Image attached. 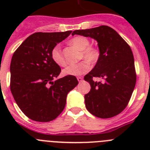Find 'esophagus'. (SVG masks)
Masks as SVG:
<instances>
[{"instance_id":"1","label":"esophagus","mask_w":150,"mask_h":150,"mask_svg":"<svg viewBox=\"0 0 150 150\" xmlns=\"http://www.w3.org/2000/svg\"><path fill=\"white\" fill-rule=\"evenodd\" d=\"M77 80L79 81V83H81V82L83 81V78L80 77V76H79V77H77Z\"/></svg>"}]
</instances>
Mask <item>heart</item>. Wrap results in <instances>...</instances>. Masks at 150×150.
Masks as SVG:
<instances>
[{"label":"heart","instance_id":"1","mask_svg":"<svg viewBox=\"0 0 150 150\" xmlns=\"http://www.w3.org/2000/svg\"><path fill=\"white\" fill-rule=\"evenodd\" d=\"M70 44L78 50L81 51L79 59H85L88 61H82L75 64H71L64 69L62 73L64 75L68 76H80L89 70L90 64H95L99 59L98 50L96 47L89 46L90 41L88 38L83 36H77L70 40ZM51 59L57 65L64 67L66 65V61L64 57L61 48L59 46H54L51 51Z\"/></svg>","mask_w":150,"mask_h":150}]
</instances>
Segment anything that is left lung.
Returning a JSON list of instances; mask_svg holds the SVG:
<instances>
[{"instance_id": "left-lung-1", "label": "left lung", "mask_w": 150, "mask_h": 150, "mask_svg": "<svg viewBox=\"0 0 150 150\" xmlns=\"http://www.w3.org/2000/svg\"><path fill=\"white\" fill-rule=\"evenodd\" d=\"M75 34L95 40L100 53L94 68L84 77L91 86L89 92L85 95L86 109L102 119L116 116L126 107L136 84L132 50L109 26L76 30L72 33ZM93 77L102 78L104 81H95Z\"/></svg>"}]
</instances>
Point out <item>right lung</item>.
Masks as SVG:
<instances>
[{"mask_svg":"<svg viewBox=\"0 0 150 150\" xmlns=\"http://www.w3.org/2000/svg\"><path fill=\"white\" fill-rule=\"evenodd\" d=\"M71 32L34 33L13 53L10 90L21 110L34 121L55 120L65 107L68 92L77 86L74 76L53 81L60 74L61 68L52 60L51 51Z\"/></svg>","mask_w":150,"mask_h":150,"instance_id":"add662e5","label":"right lung"}]
</instances>
